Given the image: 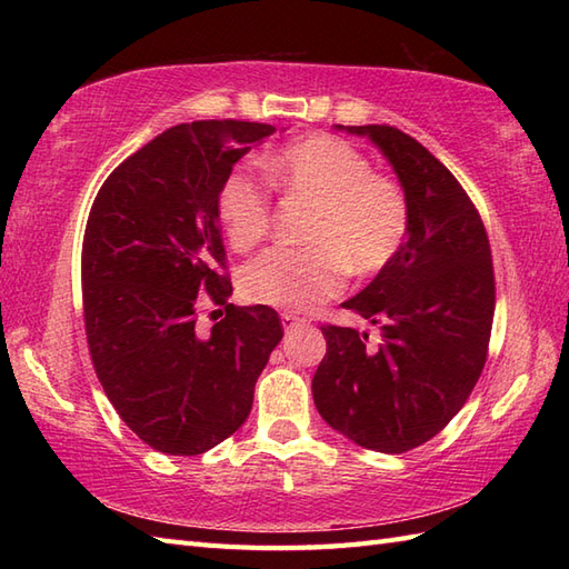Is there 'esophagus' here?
<instances>
[{
  "instance_id": "1",
  "label": "esophagus",
  "mask_w": 569,
  "mask_h": 569,
  "mask_svg": "<svg viewBox=\"0 0 569 569\" xmlns=\"http://www.w3.org/2000/svg\"><path fill=\"white\" fill-rule=\"evenodd\" d=\"M281 320H283L286 330H293V328H300V325H306V320L293 316V312H281Z\"/></svg>"
}]
</instances>
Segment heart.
Here are the masks:
<instances>
[{
    "mask_svg": "<svg viewBox=\"0 0 569 569\" xmlns=\"http://www.w3.org/2000/svg\"><path fill=\"white\" fill-rule=\"evenodd\" d=\"M269 183L291 200L312 202L306 249H269L239 276L251 303L308 310L345 288L347 271L377 276L401 251L410 227L406 190L373 173L369 159L337 137L296 141L263 163ZM217 217L237 251L269 234L271 192L244 171H232L217 192Z\"/></svg>",
    "mask_w": 569,
    "mask_h": 569,
    "instance_id": "heart-1",
    "label": "heart"
}]
</instances>
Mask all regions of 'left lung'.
I'll return each mask as SVG.
<instances>
[{
    "instance_id": "8db88e82",
    "label": "left lung",
    "mask_w": 569,
    "mask_h": 569,
    "mask_svg": "<svg viewBox=\"0 0 569 569\" xmlns=\"http://www.w3.org/2000/svg\"><path fill=\"white\" fill-rule=\"evenodd\" d=\"M369 137L406 190L401 251L342 308L379 325H322L328 355L312 377L318 413L345 438L401 455L435 438L485 369L493 322V266L485 222L457 178L401 129L342 127Z\"/></svg>"
}]
</instances>
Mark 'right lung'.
<instances>
[{"label":"right lung","mask_w":569,"mask_h":569,"mask_svg":"<svg viewBox=\"0 0 569 569\" xmlns=\"http://www.w3.org/2000/svg\"><path fill=\"white\" fill-rule=\"evenodd\" d=\"M273 131L237 119L171 127L92 202L82 310L94 373L119 418L163 455H202L239 430L283 337L273 308L229 303L217 217L222 180ZM202 302L226 308L210 333L197 328Z\"/></svg>","instance_id":"obj_1"}]
</instances>
